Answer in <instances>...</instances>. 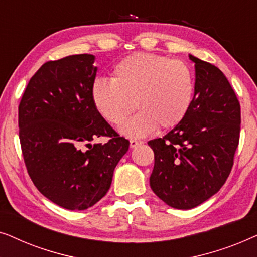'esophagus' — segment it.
I'll list each match as a JSON object with an SVG mask.
<instances>
[{
  "instance_id": "34e87169",
  "label": "esophagus",
  "mask_w": 257,
  "mask_h": 257,
  "mask_svg": "<svg viewBox=\"0 0 257 257\" xmlns=\"http://www.w3.org/2000/svg\"><path fill=\"white\" fill-rule=\"evenodd\" d=\"M142 144H143L142 140H136V139L130 140V146H131V147H136L138 145H142Z\"/></svg>"
}]
</instances>
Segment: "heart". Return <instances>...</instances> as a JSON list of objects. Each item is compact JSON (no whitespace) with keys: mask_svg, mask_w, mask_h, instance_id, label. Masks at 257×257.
<instances>
[{"mask_svg":"<svg viewBox=\"0 0 257 257\" xmlns=\"http://www.w3.org/2000/svg\"><path fill=\"white\" fill-rule=\"evenodd\" d=\"M193 96L194 76L186 63L147 52L121 59L111 80L97 79L92 85L93 103L111 125H121L138 108L139 113L121 128L136 138L150 135L157 126H177L187 114Z\"/></svg>","mask_w":257,"mask_h":257,"instance_id":"1","label":"heart"}]
</instances>
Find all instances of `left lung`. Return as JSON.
<instances>
[{
	"label": "left lung",
	"instance_id": "8db88e82",
	"mask_svg": "<svg viewBox=\"0 0 257 257\" xmlns=\"http://www.w3.org/2000/svg\"><path fill=\"white\" fill-rule=\"evenodd\" d=\"M195 63L194 97L186 117L163 138L149 142L154 152L150 185L177 209L201 205L229 177L238 146L241 107L219 68L189 55Z\"/></svg>",
	"mask_w": 257,
	"mask_h": 257
}]
</instances>
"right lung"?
I'll use <instances>...</instances> for the list:
<instances>
[{
    "instance_id": "obj_1",
    "label": "right lung",
    "mask_w": 257,
    "mask_h": 257,
    "mask_svg": "<svg viewBox=\"0 0 257 257\" xmlns=\"http://www.w3.org/2000/svg\"><path fill=\"white\" fill-rule=\"evenodd\" d=\"M93 55L82 54L44 63L19 105L28 174L45 198L70 210L90 208L106 194L130 145L93 103ZM99 136L110 139L104 146H91Z\"/></svg>"
}]
</instances>
